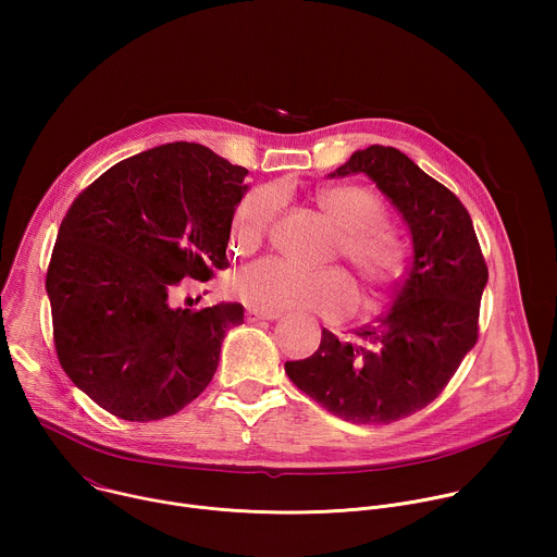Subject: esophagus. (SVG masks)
<instances>
[{"mask_svg":"<svg viewBox=\"0 0 557 557\" xmlns=\"http://www.w3.org/2000/svg\"><path fill=\"white\" fill-rule=\"evenodd\" d=\"M277 317H280V312H262V310H253V308H249V310L245 312V320H247L249 324L273 322V320H277Z\"/></svg>","mask_w":557,"mask_h":557,"instance_id":"obj_1","label":"esophagus"}]
</instances>
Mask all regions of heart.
<instances>
[{"label":"heart","mask_w":557,"mask_h":557,"mask_svg":"<svg viewBox=\"0 0 557 557\" xmlns=\"http://www.w3.org/2000/svg\"><path fill=\"white\" fill-rule=\"evenodd\" d=\"M312 200L337 228L333 256L352 269L363 301L374 306L404 271L406 247L399 233L381 220V202L366 187H322L312 194ZM280 209L282 191L277 187L262 185L247 191L231 215V247L237 253L256 251ZM228 293L253 310H314L333 322L346 320L357 306L355 286L342 269L301 271L273 258L235 271Z\"/></svg>","instance_id":"obj_1"}]
</instances>
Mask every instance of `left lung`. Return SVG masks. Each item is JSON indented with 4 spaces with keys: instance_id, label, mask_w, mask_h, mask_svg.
Returning a JSON list of instances; mask_svg holds the SVG:
<instances>
[{
    "instance_id": "left-lung-1",
    "label": "left lung",
    "mask_w": 557,
    "mask_h": 557,
    "mask_svg": "<svg viewBox=\"0 0 557 557\" xmlns=\"http://www.w3.org/2000/svg\"><path fill=\"white\" fill-rule=\"evenodd\" d=\"M352 174L372 178L406 220L414 247L408 275L352 339L324 329L320 348L284 370L331 414L385 425L430 406L479 342L490 273L465 205L404 151L370 145L331 176Z\"/></svg>"
}]
</instances>
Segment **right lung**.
<instances>
[{
	"label": "right lung",
	"mask_w": 557,
	"mask_h": 557,
	"mask_svg": "<svg viewBox=\"0 0 557 557\" xmlns=\"http://www.w3.org/2000/svg\"><path fill=\"white\" fill-rule=\"evenodd\" d=\"M247 174L209 147L168 143L116 163L70 205L46 273L54 350L110 414L165 419L211 383L224 333L245 322V308L170 299L181 280L207 282L228 267Z\"/></svg>",
	"instance_id": "add662e5"
}]
</instances>
